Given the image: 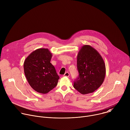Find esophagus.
Masks as SVG:
<instances>
[{
  "mask_svg": "<svg viewBox=\"0 0 130 130\" xmlns=\"http://www.w3.org/2000/svg\"><path fill=\"white\" fill-rule=\"evenodd\" d=\"M69 76V72H66L64 75H63V76H67V77H68Z\"/></svg>",
  "mask_w": 130,
  "mask_h": 130,
  "instance_id": "34e87169",
  "label": "esophagus"
}]
</instances>
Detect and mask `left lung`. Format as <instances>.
<instances>
[{"mask_svg":"<svg viewBox=\"0 0 130 130\" xmlns=\"http://www.w3.org/2000/svg\"><path fill=\"white\" fill-rule=\"evenodd\" d=\"M79 73L73 87L82 94L94 92L102 85L106 76V65L100 53L89 45L81 47L77 56Z\"/></svg>","mask_w":130,"mask_h":130,"instance_id":"left-lung-1","label":"left lung"}]
</instances>
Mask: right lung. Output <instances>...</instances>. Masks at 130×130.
<instances>
[{
	"mask_svg": "<svg viewBox=\"0 0 130 130\" xmlns=\"http://www.w3.org/2000/svg\"><path fill=\"white\" fill-rule=\"evenodd\" d=\"M52 53L41 48L32 52L24 62V72L31 87L38 93L46 94L57 85L60 77L50 62Z\"/></svg>",
	"mask_w": 130,
	"mask_h": 130,
	"instance_id": "right-lung-1",
	"label": "right lung"
}]
</instances>
